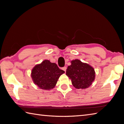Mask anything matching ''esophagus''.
Listing matches in <instances>:
<instances>
[{"label": "esophagus", "instance_id": "1", "mask_svg": "<svg viewBox=\"0 0 124 124\" xmlns=\"http://www.w3.org/2000/svg\"><path fill=\"white\" fill-rule=\"evenodd\" d=\"M62 70H63L65 72H66V70H67V67H62Z\"/></svg>", "mask_w": 124, "mask_h": 124}]
</instances>
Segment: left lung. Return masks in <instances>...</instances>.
Here are the masks:
<instances>
[{
  "instance_id": "left-lung-1",
  "label": "left lung",
  "mask_w": 124,
  "mask_h": 124,
  "mask_svg": "<svg viewBox=\"0 0 124 124\" xmlns=\"http://www.w3.org/2000/svg\"><path fill=\"white\" fill-rule=\"evenodd\" d=\"M66 70V75L77 89H86L95 80V72L91 66L79 60L72 61Z\"/></svg>"
}]
</instances>
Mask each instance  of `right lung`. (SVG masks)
<instances>
[{
    "label": "right lung",
    "mask_w": 124,
    "mask_h": 124,
    "mask_svg": "<svg viewBox=\"0 0 124 124\" xmlns=\"http://www.w3.org/2000/svg\"><path fill=\"white\" fill-rule=\"evenodd\" d=\"M64 73L56 63L45 60L33 68L31 76L33 82L40 88L50 90L55 86L59 77Z\"/></svg>",
    "instance_id": "obj_1"
}]
</instances>
